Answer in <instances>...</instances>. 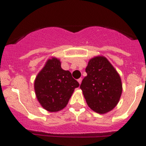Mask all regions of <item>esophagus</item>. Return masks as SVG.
I'll list each match as a JSON object with an SVG mask.
<instances>
[{"label": "esophagus", "mask_w": 146, "mask_h": 146, "mask_svg": "<svg viewBox=\"0 0 146 146\" xmlns=\"http://www.w3.org/2000/svg\"><path fill=\"white\" fill-rule=\"evenodd\" d=\"M77 81H78V82H79L80 84H81V82H82V78H80V79L77 80Z\"/></svg>", "instance_id": "esophagus-1"}]
</instances>
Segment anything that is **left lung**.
I'll list each match as a JSON object with an SVG mask.
<instances>
[{
    "label": "left lung",
    "mask_w": 146,
    "mask_h": 146,
    "mask_svg": "<svg viewBox=\"0 0 146 146\" xmlns=\"http://www.w3.org/2000/svg\"><path fill=\"white\" fill-rule=\"evenodd\" d=\"M87 76L80 88L88 105L99 114H105L118 104L122 94L121 77L108 58L102 55L89 60Z\"/></svg>",
    "instance_id": "1"
}]
</instances>
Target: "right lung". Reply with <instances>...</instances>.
I'll use <instances>...</instances> for the list:
<instances>
[{
	"label": "right lung",
	"mask_w": 146,
	"mask_h": 146,
	"mask_svg": "<svg viewBox=\"0 0 146 146\" xmlns=\"http://www.w3.org/2000/svg\"><path fill=\"white\" fill-rule=\"evenodd\" d=\"M60 60L52 57L38 73L34 81L35 94L42 108L49 112H58L69 102L79 83L69 71L61 68Z\"/></svg>",
	"instance_id": "obj_1"
}]
</instances>
